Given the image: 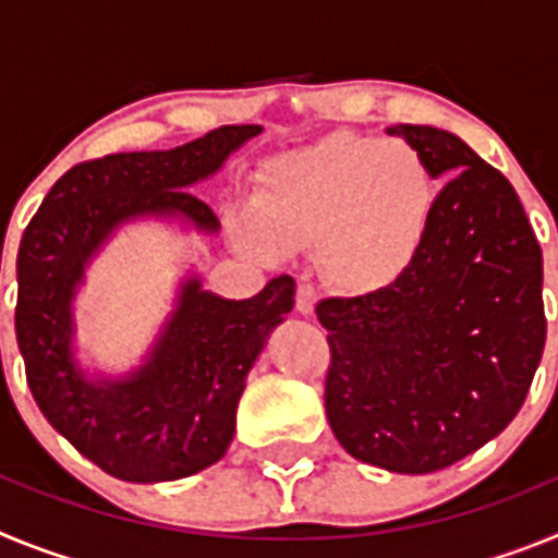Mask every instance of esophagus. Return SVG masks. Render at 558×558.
Here are the masks:
<instances>
[{"label": "esophagus", "instance_id": "1", "mask_svg": "<svg viewBox=\"0 0 558 558\" xmlns=\"http://www.w3.org/2000/svg\"><path fill=\"white\" fill-rule=\"evenodd\" d=\"M315 302H318V293H315L313 284L302 282L299 288H295V310H299V313L313 315Z\"/></svg>", "mask_w": 558, "mask_h": 558}]
</instances>
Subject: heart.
<instances>
[{
  "label": "heart",
  "mask_w": 558,
  "mask_h": 558,
  "mask_svg": "<svg viewBox=\"0 0 558 558\" xmlns=\"http://www.w3.org/2000/svg\"><path fill=\"white\" fill-rule=\"evenodd\" d=\"M438 179L405 140L329 133L259 170L254 206L231 215V234L263 259L318 245V268L347 293L397 284L430 234Z\"/></svg>",
  "instance_id": "1"
}]
</instances>
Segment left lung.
<instances>
[{
    "label": "left lung",
    "mask_w": 558,
    "mask_h": 558,
    "mask_svg": "<svg viewBox=\"0 0 558 558\" xmlns=\"http://www.w3.org/2000/svg\"><path fill=\"white\" fill-rule=\"evenodd\" d=\"M430 161L427 243L397 284L324 299L329 427L357 461L445 470L506 430L545 349L542 248L514 186L456 133L393 125Z\"/></svg>",
    "instance_id": "left-lung-1"
}]
</instances>
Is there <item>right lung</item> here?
<instances>
[{"mask_svg": "<svg viewBox=\"0 0 558 558\" xmlns=\"http://www.w3.org/2000/svg\"><path fill=\"white\" fill-rule=\"evenodd\" d=\"M259 131L223 125L172 150L83 161L56 181L24 229L16 340L27 386L49 425L120 481H179L223 458L245 377L293 310L295 282L276 276L254 299L231 302L190 276L145 366L120 379H88L75 363L72 299L88 259L128 220L184 218L215 234L218 215L190 186Z\"/></svg>", "mask_w": 558, "mask_h": 558, "instance_id": "1", "label": "right lung"}]
</instances>
